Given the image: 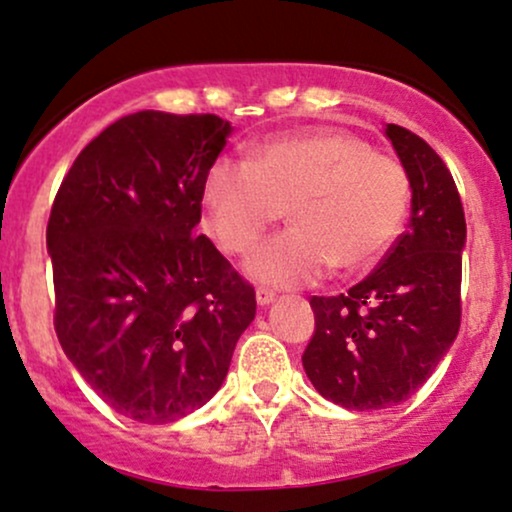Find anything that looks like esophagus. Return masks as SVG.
Returning <instances> with one entry per match:
<instances>
[{"mask_svg":"<svg viewBox=\"0 0 512 512\" xmlns=\"http://www.w3.org/2000/svg\"><path fill=\"white\" fill-rule=\"evenodd\" d=\"M275 300V292L268 290V287H258L256 290V302L261 304V307H266V304H271Z\"/></svg>","mask_w":512,"mask_h":512,"instance_id":"34e87169","label":"esophagus"}]
</instances>
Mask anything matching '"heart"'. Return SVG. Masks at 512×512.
Returning <instances> with one entry per match:
<instances>
[{
    "label": "heart",
    "instance_id": "1",
    "mask_svg": "<svg viewBox=\"0 0 512 512\" xmlns=\"http://www.w3.org/2000/svg\"><path fill=\"white\" fill-rule=\"evenodd\" d=\"M205 220L229 254H244L280 217L292 227L258 244L246 271L275 287L312 285L333 266L365 271L404 229L411 181L396 159L343 130L271 137L249 162L220 159L203 186Z\"/></svg>",
    "mask_w": 512,
    "mask_h": 512
}]
</instances>
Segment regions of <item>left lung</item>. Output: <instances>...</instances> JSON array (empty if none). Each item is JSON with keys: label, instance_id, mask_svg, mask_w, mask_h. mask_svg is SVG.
Wrapping results in <instances>:
<instances>
[{"label": "left lung", "instance_id": "obj_1", "mask_svg": "<svg viewBox=\"0 0 512 512\" xmlns=\"http://www.w3.org/2000/svg\"><path fill=\"white\" fill-rule=\"evenodd\" d=\"M411 181V220L365 280L336 297H312L314 336L302 365L314 389L355 411L389 409L423 387L462 319L467 222L455 179L416 132L389 123Z\"/></svg>", "mask_w": 512, "mask_h": 512}]
</instances>
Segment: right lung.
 Instances as JSON below:
<instances>
[{"instance_id":"right-lung-1","label":"right lung","mask_w":512,"mask_h":512,"mask_svg":"<svg viewBox=\"0 0 512 512\" xmlns=\"http://www.w3.org/2000/svg\"><path fill=\"white\" fill-rule=\"evenodd\" d=\"M229 132L212 113H132L79 152L55 195V333L132 421L171 423L208 404L256 317L254 287L195 234Z\"/></svg>"}]
</instances>
